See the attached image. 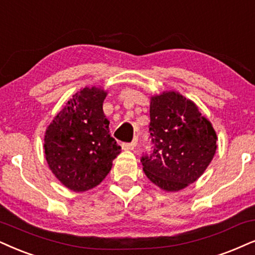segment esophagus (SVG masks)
I'll list each match as a JSON object with an SVG mask.
<instances>
[{
	"mask_svg": "<svg viewBox=\"0 0 255 255\" xmlns=\"http://www.w3.org/2000/svg\"><path fill=\"white\" fill-rule=\"evenodd\" d=\"M135 146H136V138H134V140L131 141V142H122L121 143L122 149H125V150L134 149Z\"/></svg>",
	"mask_w": 255,
	"mask_h": 255,
	"instance_id": "1",
	"label": "esophagus"
}]
</instances>
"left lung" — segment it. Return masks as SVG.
Listing matches in <instances>:
<instances>
[{
    "label": "left lung",
    "instance_id": "left-lung-1",
    "mask_svg": "<svg viewBox=\"0 0 255 255\" xmlns=\"http://www.w3.org/2000/svg\"><path fill=\"white\" fill-rule=\"evenodd\" d=\"M150 154L143 153V172L167 192H176L196 181L215 150L217 134L191 100L167 92L150 100Z\"/></svg>",
    "mask_w": 255,
    "mask_h": 255
}]
</instances>
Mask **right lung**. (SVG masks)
I'll list each match as a JSON object with an SVG mask.
<instances>
[{
	"instance_id": "right-lung-1",
	"label": "right lung",
	"mask_w": 255,
	"mask_h": 255,
	"mask_svg": "<svg viewBox=\"0 0 255 255\" xmlns=\"http://www.w3.org/2000/svg\"><path fill=\"white\" fill-rule=\"evenodd\" d=\"M106 93L83 88L73 95L46 131L44 151L51 172L74 192L98 186L111 172L121 147L104 114Z\"/></svg>"
}]
</instances>
